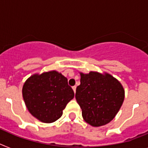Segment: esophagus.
<instances>
[{"mask_svg":"<svg viewBox=\"0 0 148 148\" xmlns=\"http://www.w3.org/2000/svg\"><path fill=\"white\" fill-rule=\"evenodd\" d=\"M76 88H77L76 86H72V89H73V90H74V93L76 92Z\"/></svg>","mask_w":148,"mask_h":148,"instance_id":"34e87169","label":"esophagus"}]
</instances>
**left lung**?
I'll list each match as a JSON object with an SVG mask.
<instances>
[{
    "mask_svg": "<svg viewBox=\"0 0 148 148\" xmlns=\"http://www.w3.org/2000/svg\"><path fill=\"white\" fill-rule=\"evenodd\" d=\"M80 85L75 98L82 109V116L92 126L110 123L121 108L125 96L122 84L110 74L90 71L80 73Z\"/></svg>",
    "mask_w": 148,
    "mask_h": 148,
    "instance_id": "8db88e82",
    "label": "left lung"
}]
</instances>
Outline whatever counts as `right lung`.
<instances>
[{"instance_id":"obj_1","label":"right lung","mask_w":148,"mask_h":148,"mask_svg":"<svg viewBox=\"0 0 148 148\" xmlns=\"http://www.w3.org/2000/svg\"><path fill=\"white\" fill-rule=\"evenodd\" d=\"M22 96L28 111L43 123L55 122L62 115L74 92L68 79L56 71L36 74L25 82Z\"/></svg>"}]
</instances>
